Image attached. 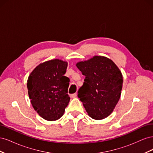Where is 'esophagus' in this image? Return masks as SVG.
I'll return each mask as SVG.
<instances>
[{"instance_id":"obj_1","label":"esophagus","mask_w":153,"mask_h":153,"mask_svg":"<svg viewBox=\"0 0 153 153\" xmlns=\"http://www.w3.org/2000/svg\"><path fill=\"white\" fill-rule=\"evenodd\" d=\"M76 96H77L76 93H74V94H71L70 97H71V98H75V97H76Z\"/></svg>"}]
</instances>
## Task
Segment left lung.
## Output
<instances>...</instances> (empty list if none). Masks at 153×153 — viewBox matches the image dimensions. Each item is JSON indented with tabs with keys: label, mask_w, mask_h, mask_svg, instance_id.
<instances>
[{
	"label": "left lung",
	"mask_w": 153,
	"mask_h": 153,
	"mask_svg": "<svg viewBox=\"0 0 153 153\" xmlns=\"http://www.w3.org/2000/svg\"><path fill=\"white\" fill-rule=\"evenodd\" d=\"M85 78L78 92L89 116L103 119L112 113L121 94L123 75L112 60L95 55L76 64Z\"/></svg>",
	"instance_id": "8db88e82"
}]
</instances>
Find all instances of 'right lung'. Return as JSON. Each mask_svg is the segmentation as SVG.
Returning <instances> with one entry per match:
<instances>
[{
    "instance_id": "obj_1",
    "label": "right lung",
    "mask_w": 153,
    "mask_h": 153,
    "mask_svg": "<svg viewBox=\"0 0 153 153\" xmlns=\"http://www.w3.org/2000/svg\"><path fill=\"white\" fill-rule=\"evenodd\" d=\"M68 62L55 59L39 64L28 77L27 86L30 103L39 115L49 121L61 118L70 98L69 78L64 76Z\"/></svg>"
}]
</instances>
